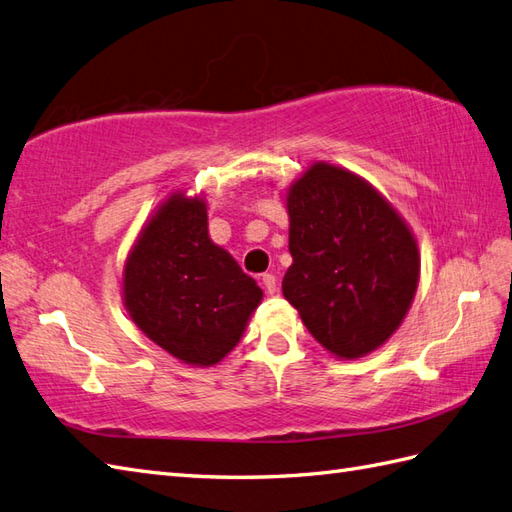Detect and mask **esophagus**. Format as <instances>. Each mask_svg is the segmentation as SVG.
Wrapping results in <instances>:
<instances>
[{
	"label": "esophagus",
	"mask_w": 512,
	"mask_h": 512,
	"mask_svg": "<svg viewBox=\"0 0 512 512\" xmlns=\"http://www.w3.org/2000/svg\"><path fill=\"white\" fill-rule=\"evenodd\" d=\"M261 283H264V288L268 294H275L277 292V277L272 275V272H266V275H261Z\"/></svg>",
	"instance_id": "34e87169"
}]
</instances>
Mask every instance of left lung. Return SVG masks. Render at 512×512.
Here are the masks:
<instances>
[{"mask_svg":"<svg viewBox=\"0 0 512 512\" xmlns=\"http://www.w3.org/2000/svg\"><path fill=\"white\" fill-rule=\"evenodd\" d=\"M292 266L283 296L338 360L395 334L417 294L421 255L399 211L340 165L316 161L288 187Z\"/></svg>","mask_w":512,"mask_h":512,"instance_id":"obj_1","label":"left lung"}]
</instances>
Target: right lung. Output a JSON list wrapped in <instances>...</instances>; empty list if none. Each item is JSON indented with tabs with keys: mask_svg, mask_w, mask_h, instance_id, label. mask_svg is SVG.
<instances>
[{
	"mask_svg": "<svg viewBox=\"0 0 512 512\" xmlns=\"http://www.w3.org/2000/svg\"><path fill=\"white\" fill-rule=\"evenodd\" d=\"M259 285L213 244L202 196L172 192L139 231L122 275L130 320L192 366H213L240 342L261 303Z\"/></svg>",
	"mask_w": 512,
	"mask_h": 512,
	"instance_id": "obj_1",
	"label": "right lung"
}]
</instances>
